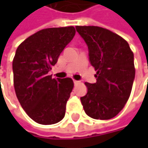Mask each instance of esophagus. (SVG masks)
Returning <instances> with one entry per match:
<instances>
[{"label":"esophagus","mask_w":148,"mask_h":148,"mask_svg":"<svg viewBox=\"0 0 148 148\" xmlns=\"http://www.w3.org/2000/svg\"><path fill=\"white\" fill-rule=\"evenodd\" d=\"M73 82H74L75 85H76V84H77V83H79V82H78V81H76V80H74V81H73Z\"/></svg>","instance_id":"34e87169"}]
</instances>
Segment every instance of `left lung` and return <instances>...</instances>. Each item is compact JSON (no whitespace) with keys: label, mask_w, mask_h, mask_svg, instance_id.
<instances>
[{"label":"left lung","mask_w":148,"mask_h":148,"mask_svg":"<svg viewBox=\"0 0 148 148\" xmlns=\"http://www.w3.org/2000/svg\"><path fill=\"white\" fill-rule=\"evenodd\" d=\"M86 42L89 61L96 71V82H86L81 97L86 114L95 119H110L122 110L131 94L135 77L134 53L128 42L98 26H76Z\"/></svg>","instance_id":"left-lung-1"}]
</instances>
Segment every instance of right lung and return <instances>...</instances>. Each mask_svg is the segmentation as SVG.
Instances as JSON below:
<instances>
[{
  "label": "right lung",
  "instance_id": "right-lung-1",
  "mask_svg": "<svg viewBox=\"0 0 148 148\" xmlns=\"http://www.w3.org/2000/svg\"><path fill=\"white\" fill-rule=\"evenodd\" d=\"M73 26L49 28L27 38L16 49L12 68L18 100L38 123L49 125L65 116L73 89L71 78H52L49 71L75 36Z\"/></svg>",
  "mask_w": 148,
  "mask_h": 148
}]
</instances>
